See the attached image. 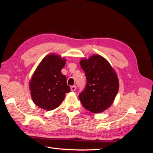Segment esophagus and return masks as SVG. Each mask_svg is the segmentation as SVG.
I'll return each instance as SVG.
<instances>
[{
  "instance_id": "1",
  "label": "esophagus",
  "mask_w": 153,
  "mask_h": 153,
  "mask_svg": "<svg viewBox=\"0 0 153 153\" xmlns=\"http://www.w3.org/2000/svg\"><path fill=\"white\" fill-rule=\"evenodd\" d=\"M71 91H75L76 90V87L75 85H73V86H71Z\"/></svg>"
}]
</instances>
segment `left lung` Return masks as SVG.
Returning <instances> with one entry per match:
<instances>
[{
	"label": "left lung",
	"instance_id": "1",
	"mask_svg": "<svg viewBox=\"0 0 153 153\" xmlns=\"http://www.w3.org/2000/svg\"><path fill=\"white\" fill-rule=\"evenodd\" d=\"M86 76L87 83L79 99L84 108L94 113L108 109L119 90V79L115 70L100 55H93L79 62Z\"/></svg>",
	"mask_w": 153,
	"mask_h": 153
}]
</instances>
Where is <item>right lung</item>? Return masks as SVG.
Masks as SVG:
<instances>
[{"mask_svg":"<svg viewBox=\"0 0 153 153\" xmlns=\"http://www.w3.org/2000/svg\"><path fill=\"white\" fill-rule=\"evenodd\" d=\"M65 59L51 53L43 58L33 74L29 87L31 97L38 107L53 110L60 105L66 93L70 91L66 77L61 72Z\"/></svg>","mask_w":153,"mask_h":153,"instance_id":"right-lung-1","label":"right lung"}]
</instances>
